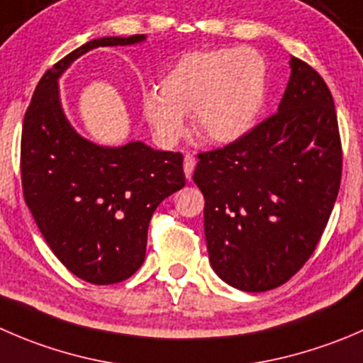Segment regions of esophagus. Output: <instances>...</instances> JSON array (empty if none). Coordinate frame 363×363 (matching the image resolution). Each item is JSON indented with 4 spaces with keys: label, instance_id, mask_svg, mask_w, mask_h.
<instances>
[{
    "label": "esophagus",
    "instance_id": "34e87169",
    "mask_svg": "<svg viewBox=\"0 0 363 363\" xmlns=\"http://www.w3.org/2000/svg\"><path fill=\"white\" fill-rule=\"evenodd\" d=\"M195 167H196L195 156H191V154H186V157H184V174H186V177L191 179Z\"/></svg>",
    "mask_w": 363,
    "mask_h": 363
}]
</instances>
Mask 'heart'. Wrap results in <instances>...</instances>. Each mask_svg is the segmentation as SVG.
<instances>
[{"label":"heart","instance_id":"1","mask_svg":"<svg viewBox=\"0 0 363 363\" xmlns=\"http://www.w3.org/2000/svg\"><path fill=\"white\" fill-rule=\"evenodd\" d=\"M159 90L142 99L143 115L157 138L174 145L193 113L200 140L214 145L245 136L257 122L267 92V67L252 49H206L182 55L164 72Z\"/></svg>","mask_w":363,"mask_h":363}]
</instances>
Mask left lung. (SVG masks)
Instances as JSON below:
<instances>
[{"mask_svg":"<svg viewBox=\"0 0 363 363\" xmlns=\"http://www.w3.org/2000/svg\"><path fill=\"white\" fill-rule=\"evenodd\" d=\"M342 177L332 92L293 56L279 111L245 136L199 154L203 230L216 275L246 293L275 289L311 259Z\"/></svg>","mask_w":363,"mask_h":363,"instance_id":"left-lung-1","label":"left lung"}]
</instances>
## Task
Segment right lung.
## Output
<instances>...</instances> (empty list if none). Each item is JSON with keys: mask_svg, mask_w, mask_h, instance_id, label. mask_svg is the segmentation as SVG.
<instances>
[{"mask_svg": "<svg viewBox=\"0 0 363 363\" xmlns=\"http://www.w3.org/2000/svg\"><path fill=\"white\" fill-rule=\"evenodd\" d=\"M143 38H96L63 56L40 77L23 121L24 202L60 262L96 286L122 282L142 266L154 211L186 184L184 156L142 142L110 149L81 138L63 115L56 79L90 49Z\"/></svg>", "mask_w": 363, "mask_h": 363, "instance_id": "right-lung-1", "label": "right lung"}]
</instances>
